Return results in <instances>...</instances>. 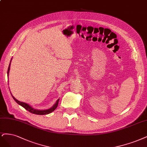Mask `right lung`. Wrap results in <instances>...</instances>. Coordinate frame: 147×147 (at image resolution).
<instances>
[{
	"mask_svg": "<svg viewBox=\"0 0 147 147\" xmlns=\"http://www.w3.org/2000/svg\"><path fill=\"white\" fill-rule=\"evenodd\" d=\"M11 61H10V63H11ZM10 64L9 63V67H8V72H7V74H8V76L9 75V69H10ZM12 95V94H11ZM12 97L13 98V99L14 100L15 102H16L18 104H19V105H21V106H22L23 108H24L25 109L27 110L28 111H29L30 113H31L32 114H37V115H45V114H50L52 112H53V111L56 109L57 108L58 106V102L59 99L57 100V102L55 103V104L52 106V108H50V109H45V110H38V109H34L32 106H31L30 105H29L27 103H25L24 102H20V101L18 100L17 99L15 98L12 95Z\"/></svg>",
	"mask_w": 147,
	"mask_h": 147,
	"instance_id": "1",
	"label": "right lung"
}]
</instances>
